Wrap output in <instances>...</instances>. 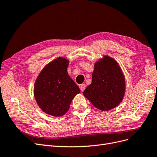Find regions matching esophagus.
<instances>
[{"mask_svg": "<svg viewBox=\"0 0 157 157\" xmlns=\"http://www.w3.org/2000/svg\"><path fill=\"white\" fill-rule=\"evenodd\" d=\"M86 85H85L84 84H82L80 85V90H81V92H83L84 90H85V88H86Z\"/></svg>", "mask_w": 157, "mask_h": 157, "instance_id": "esophagus-1", "label": "esophagus"}]
</instances>
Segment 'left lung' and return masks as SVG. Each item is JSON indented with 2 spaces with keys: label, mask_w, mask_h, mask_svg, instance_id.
<instances>
[{
  "label": "left lung",
  "mask_w": 157,
  "mask_h": 157,
  "mask_svg": "<svg viewBox=\"0 0 157 157\" xmlns=\"http://www.w3.org/2000/svg\"><path fill=\"white\" fill-rule=\"evenodd\" d=\"M125 78L117 61L104 56L94 65L92 83L84 90V96L101 111H109L119 104L125 92Z\"/></svg>",
  "instance_id": "left-lung-1"
}]
</instances>
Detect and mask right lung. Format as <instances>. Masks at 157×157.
I'll list each match as a JSON object with an SVG mask.
<instances>
[{
    "instance_id": "add662e5",
    "label": "right lung",
    "mask_w": 157,
    "mask_h": 157,
    "mask_svg": "<svg viewBox=\"0 0 157 157\" xmlns=\"http://www.w3.org/2000/svg\"><path fill=\"white\" fill-rule=\"evenodd\" d=\"M69 61L58 58L46 65L36 80L34 96L42 111L54 117L67 112L80 90L67 73Z\"/></svg>"
}]
</instances>
